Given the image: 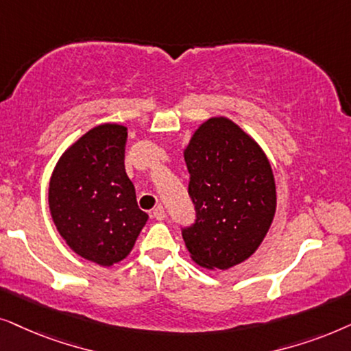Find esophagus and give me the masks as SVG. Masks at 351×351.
<instances>
[{
	"label": "esophagus",
	"mask_w": 351,
	"mask_h": 351,
	"mask_svg": "<svg viewBox=\"0 0 351 351\" xmlns=\"http://www.w3.org/2000/svg\"><path fill=\"white\" fill-rule=\"evenodd\" d=\"M152 217L157 219V221H162V219H165V210H163V207L162 205H157L156 208H154V212H152Z\"/></svg>",
	"instance_id": "esophagus-1"
}]
</instances>
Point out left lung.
I'll list each match as a JSON object with an SVG mask.
<instances>
[{"instance_id": "8db88e82", "label": "left lung", "mask_w": 351, "mask_h": 351, "mask_svg": "<svg viewBox=\"0 0 351 351\" xmlns=\"http://www.w3.org/2000/svg\"><path fill=\"white\" fill-rule=\"evenodd\" d=\"M195 207L183 228L191 258L207 269H230L263 242L276 213V184L263 149L226 117H212L184 149Z\"/></svg>"}]
</instances>
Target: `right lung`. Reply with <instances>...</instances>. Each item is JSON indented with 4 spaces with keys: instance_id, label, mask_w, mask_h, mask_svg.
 Returning <instances> with one entry per match:
<instances>
[{
    "instance_id": "add662e5",
    "label": "right lung",
    "mask_w": 351,
    "mask_h": 351,
    "mask_svg": "<svg viewBox=\"0 0 351 351\" xmlns=\"http://www.w3.org/2000/svg\"><path fill=\"white\" fill-rule=\"evenodd\" d=\"M127 136L119 123L91 128L60 156L49 181L59 234L75 254L101 266L127 258L149 218L125 171Z\"/></svg>"
}]
</instances>
